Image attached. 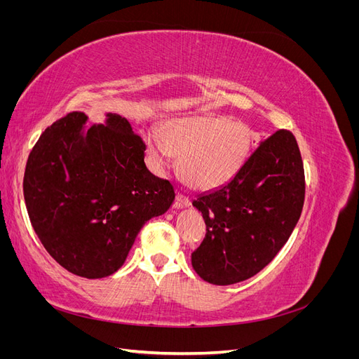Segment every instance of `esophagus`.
<instances>
[{
  "label": "esophagus",
  "instance_id": "34e87169",
  "mask_svg": "<svg viewBox=\"0 0 359 359\" xmlns=\"http://www.w3.org/2000/svg\"><path fill=\"white\" fill-rule=\"evenodd\" d=\"M191 205V199L189 196H186V194L182 193H178L177 194V199H175V208H186V206H190Z\"/></svg>",
  "mask_w": 359,
  "mask_h": 359
}]
</instances>
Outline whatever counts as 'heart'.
Returning <instances> with one entry per match:
<instances>
[{
	"mask_svg": "<svg viewBox=\"0 0 359 359\" xmlns=\"http://www.w3.org/2000/svg\"><path fill=\"white\" fill-rule=\"evenodd\" d=\"M144 137L157 173L165 172L175 156H181L184 180L202 191L231 182L244 168L253 147V130L248 124L215 115L170 119L161 132L147 130Z\"/></svg>",
	"mask_w": 359,
	"mask_h": 359,
	"instance_id": "1",
	"label": "heart"
}]
</instances>
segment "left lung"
<instances>
[{"instance_id":"1","label":"left lung","mask_w":359,"mask_h":359,"mask_svg":"<svg viewBox=\"0 0 359 359\" xmlns=\"http://www.w3.org/2000/svg\"><path fill=\"white\" fill-rule=\"evenodd\" d=\"M304 194L297 139L278 130L259 144L231 182L193 201L206 224L202 244L191 253L194 271L219 286L256 276L295 229Z\"/></svg>"}]
</instances>
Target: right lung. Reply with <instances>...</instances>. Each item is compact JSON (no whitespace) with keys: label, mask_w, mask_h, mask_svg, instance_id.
I'll return each mask as SVG.
<instances>
[{"label":"right lung","mask_w":359,"mask_h":359,"mask_svg":"<svg viewBox=\"0 0 359 359\" xmlns=\"http://www.w3.org/2000/svg\"><path fill=\"white\" fill-rule=\"evenodd\" d=\"M86 121L70 112L41 133L24 198L48 253L72 274L103 278L123 266L139 231L170 208L175 191L147 169V147L126 118Z\"/></svg>","instance_id":"1"}]
</instances>
